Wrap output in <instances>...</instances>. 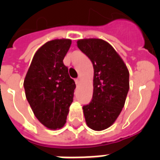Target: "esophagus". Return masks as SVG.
I'll return each mask as SVG.
<instances>
[{"instance_id": "34e87169", "label": "esophagus", "mask_w": 160, "mask_h": 160, "mask_svg": "<svg viewBox=\"0 0 160 160\" xmlns=\"http://www.w3.org/2000/svg\"><path fill=\"white\" fill-rule=\"evenodd\" d=\"M80 78H78V79H75V84H76V85H79V84H80Z\"/></svg>"}]
</instances>
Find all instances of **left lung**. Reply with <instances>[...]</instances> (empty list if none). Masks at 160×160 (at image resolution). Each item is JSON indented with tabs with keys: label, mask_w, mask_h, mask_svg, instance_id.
I'll list each match as a JSON object with an SVG mask.
<instances>
[{
	"label": "left lung",
	"mask_w": 160,
	"mask_h": 160,
	"mask_svg": "<svg viewBox=\"0 0 160 160\" xmlns=\"http://www.w3.org/2000/svg\"><path fill=\"white\" fill-rule=\"evenodd\" d=\"M77 46L94 67L92 100L83 106L85 121L90 129L103 130L114 124L124 107L129 70L114 49L101 39L80 40Z\"/></svg>",
	"instance_id": "left-lung-1"
}]
</instances>
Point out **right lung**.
Segmentation results:
<instances>
[{"instance_id": "obj_1", "label": "right lung", "mask_w": 160, "mask_h": 160, "mask_svg": "<svg viewBox=\"0 0 160 160\" xmlns=\"http://www.w3.org/2000/svg\"><path fill=\"white\" fill-rule=\"evenodd\" d=\"M71 41L46 42L34 55L24 80L26 99L34 114L49 129H60L66 122L75 83L63 60Z\"/></svg>"}]
</instances>
